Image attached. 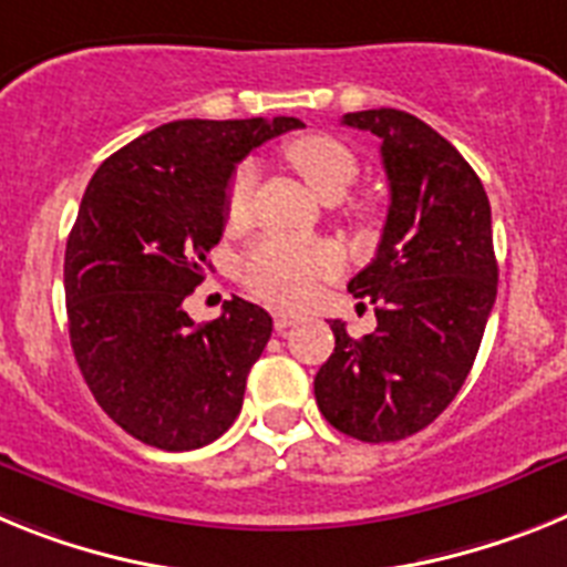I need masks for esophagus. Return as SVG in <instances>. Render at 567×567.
<instances>
[{"mask_svg": "<svg viewBox=\"0 0 567 567\" xmlns=\"http://www.w3.org/2000/svg\"><path fill=\"white\" fill-rule=\"evenodd\" d=\"M293 324H299L297 313H288V311L274 313V328H277V333H285L288 328H293Z\"/></svg>", "mask_w": 567, "mask_h": 567, "instance_id": "esophagus-1", "label": "esophagus"}]
</instances>
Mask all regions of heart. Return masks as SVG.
Instances as JSON below:
<instances>
[{
	"mask_svg": "<svg viewBox=\"0 0 567 567\" xmlns=\"http://www.w3.org/2000/svg\"><path fill=\"white\" fill-rule=\"evenodd\" d=\"M285 156L322 199H342L359 176V156L331 134H308L290 142ZM256 171L250 162L236 167L228 188V219L243 223L254 205ZM339 268V254L324 243H305L285 234H268L250 245L243 259V279L256 297L274 305L302 302L319 277Z\"/></svg>",
	"mask_w": 567,
	"mask_h": 567,
	"instance_id": "obj_1",
	"label": "heart"
}]
</instances>
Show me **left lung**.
Masks as SVG:
<instances>
[{
  "label": "left lung",
  "mask_w": 567,
  "mask_h": 567,
  "mask_svg": "<svg viewBox=\"0 0 567 567\" xmlns=\"http://www.w3.org/2000/svg\"><path fill=\"white\" fill-rule=\"evenodd\" d=\"M342 125L382 140L391 205L373 262L348 282L377 305V331L353 339L333 319L313 393L337 431L396 442L431 425L474 365L499 279L491 202L460 151L411 113L357 111Z\"/></svg>",
  "instance_id": "left-lung-1"
}]
</instances>
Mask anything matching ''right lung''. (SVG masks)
Wrapping results in <instances>:
<instances>
[{"label": "right lung", "mask_w": 567, "mask_h": 567, "mask_svg": "<svg viewBox=\"0 0 567 567\" xmlns=\"http://www.w3.org/2000/svg\"><path fill=\"white\" fill-rule=\"evenodd\" d=\"M305 127L277 120H179L107 156L87 182L65 248L68 331L93 400L162 451L219 440L274 322L234 297L196 324L182 308L225 230L236 162Z\"/></svg>", "instance_id": "add662e5"}]
</instances>
